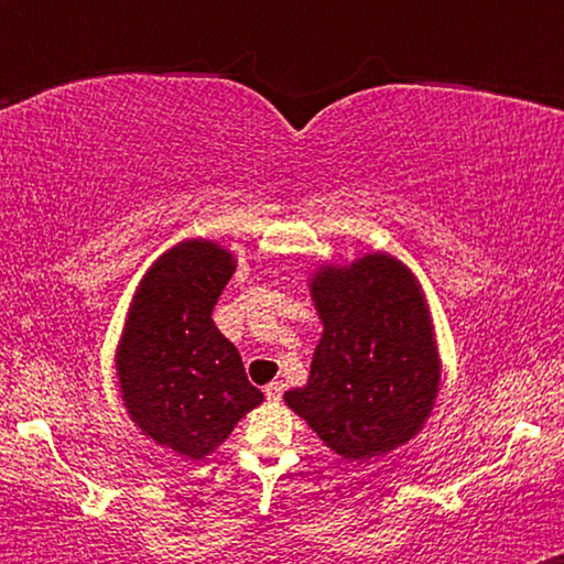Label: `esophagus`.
I'll return each mask as SVG.
<instances>
[{"label":"esophagus","instance_id":"1","mask_svg":"<svg viewBox=\"0 0 564 564\" xmlns=\"http://www.w3.org/2000/svg\"><path fill=\"white\" fill-rule=\"evenodd\" d=\"M263 393H267V399H269V401H280V399H282V393H284V382H282V380L269 382V386L263 388Z\"/></svg>","mask_w":564,"mask_h":564}]
</instances>
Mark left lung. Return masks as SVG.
<instances>
[{
	"instance_id": "obj_1",
	"label": "left lung",
	"mask_w": 564,
	"mask_h": 564,
	"mask_svg": "<svg viewBox=\"0 0 564 564\" xmlns=\"http://www.w3.org/2000/svg\"><path fill=\"white\" fill-rule=\"evenodd\" d=\"M324 333L308 386L284 401L343 459L388 454L420 433L441 382L433 322L414 274L393 256L324 267L311 280Z\"/></svg>"
}]
</instances>
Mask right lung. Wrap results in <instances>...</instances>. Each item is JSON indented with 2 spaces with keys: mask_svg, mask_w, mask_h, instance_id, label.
<instances>
[{
  "mask_svg": "<svg viewBox=\"0 0 564 564\" xmlns=\"http://www.w3.org/2000/svg\"><path fill=\"white\" fill-rule=\"evenodd\" d=\"M235 271V256L208 240H184L139 284L116 354L131 420L171 452H216L263 393L250 386L237 348L210 319Z\"/></svg>",
  "mask_w": 564,
  "mask_h": 564,
  "instance_id": "add662e5",
  "label": "right lung"
}]
</instances>
